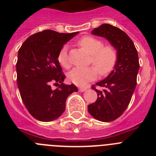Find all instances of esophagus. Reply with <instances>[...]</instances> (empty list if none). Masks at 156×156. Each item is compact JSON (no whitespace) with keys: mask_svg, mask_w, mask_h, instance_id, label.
I'll use <instances>...</instances> for the list:
<instances>
[{"mask_svg":"<svg viewBox=\"0 0 156 156\" xmlns=\"http://www.w3.org/2000/svg\"><path fill=\"white\" fill-rule=\"evenodd\" d=\"M79 90L80 92H83L85 91V90H87V87H79Z\"/></svg>","mask_w":156,"mask_h":156,"instance_id":"34e87169","label":"esophagus"}]
</instances>
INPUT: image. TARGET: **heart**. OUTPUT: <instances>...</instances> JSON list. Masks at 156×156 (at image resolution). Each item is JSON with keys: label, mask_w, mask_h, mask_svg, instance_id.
Returning <instances> with one entry per match:
<instances>
[{"label": "heart", "mask_w": 156, "mask_h": 156, "mask_svg": "<svg viewBox=\"0 0 156 156\" xmlns=\"http://www.w3.org/2000/svg\"><path fill=\"white\" fill-rule=\"evenodd\" d=\"M78 45L90 55V63L94 66L85 68H75L69 73L70 81L83 86L94 80L98 73L101 76L111 73L118 60V52L112 45H105L102 41L91 36H85L78 41ZM58 62L62 67L68 69L70 62L68 57V47L64 45L58 54Z\"/></svg>", "instance_id": "heart-1"}]
</instances>
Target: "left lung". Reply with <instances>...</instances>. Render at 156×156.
Segmentation results:
<instances>
[{
	"instance_id": "1",
	"label": "left lung",
	"mask_w": 156,
	"mask_h": 156,
	"mask_svg": "<svg viewBox=\"0 0 156 156\" xmlns=\"http://www.w3.org/2000/svg\"><path fill=\"white\" fill-rule=\"evenodd\" d=\"M93 35L105 37L118 52L115 68L105 79L96 85L102 87L92 89L98 94L94 103L89 105V113L101 122H111L119 118L126 110L131 100L137 84L139 59L137 51L132 40L120 29L110 24H102L92 30Z\"/></svg>"
}]
</instances>
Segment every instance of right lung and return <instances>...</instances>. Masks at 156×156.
I'll list each match as a JSON object with an SVG mask.
<instances>
[{"label":"right lung","instance_id":"add662e5","mask_svg":"<svg viewBox=\"0 0 156 156\" xmlns=\"http://www.w3.org/2000/svg\"><path fill=\"white\" fill-rule=\"evenodd\" d=\"M79 32L60 34L51 30L31 35L18 52L17 83L21 98L32 116L42 122L58 119L66 110L69 94L78 91L74 84H65L66 76L58 62L63 45ZM51 83L58 85L53 90Z\"/></svg>","mask_w":156,"mask_h":156}]
</instances>
